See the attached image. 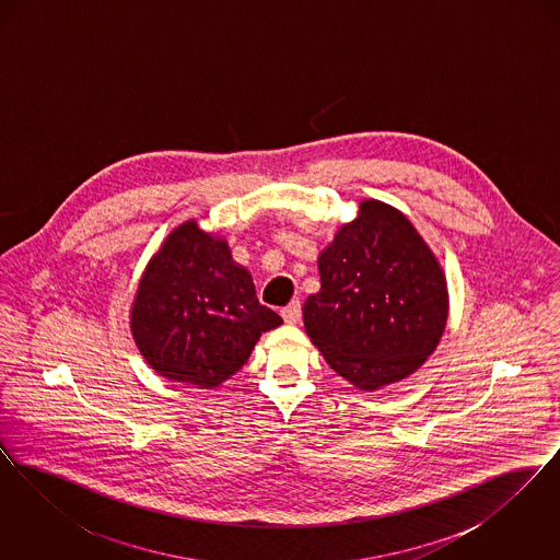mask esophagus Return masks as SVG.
I'll return each mask as SVG.
<instances>
[{
  "mask_svg": "<svg viewBox=\"0 0 560 560\" xmlns=\"http://www.w3.org/2000/svg\"><path fill=\"white\" fill-rule=\"evenodd\" d=\"M281 317H283L285 323H290V325L298 323L300 317H302V304H300L298 300H292V302L281 311Z\"/></svg>",
  "mask_w": 560,
  "mask_h": 560,
  "instance_id": "34e87169",
  "label": "esophagus"
}]
</instances>
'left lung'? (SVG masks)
I'll return each mask as SVG.
<instances>
[{"instance_id":"left-lung-1","label":"left lung","mask_w":560,"mask_h":560,"mask_svg":"<svg viewBox=\"0 0 560 560\" xmlns=\"http://www.w3.org/2000/svg\"><path fill=\"white\" fill-rule=\"evenodd\" d=\"M320 290L304 327L329 368L363 390L416 372L447 323V288L413 224L382 201H363L319 256Z\"/></svg>"}]
</instances>
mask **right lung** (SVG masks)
<instances>
[{
    "label": "right lung",
    "mask_w": 560,
    "mask_h": 560,
    "mask_svg": "<svg viewBox=\"0 0 560 560\" xmlns=\"http://www.w3.org/2000/svg\"><path fill=\"white\" fill-rule=\"evenodd\" d=\"M281 317L256 298L229 245L195 222L178 226L149 262L133 300L132 334L155 372L212 388L247 361Z\"/></svg>",
    "instance_id": "1"
}]
</instances>
